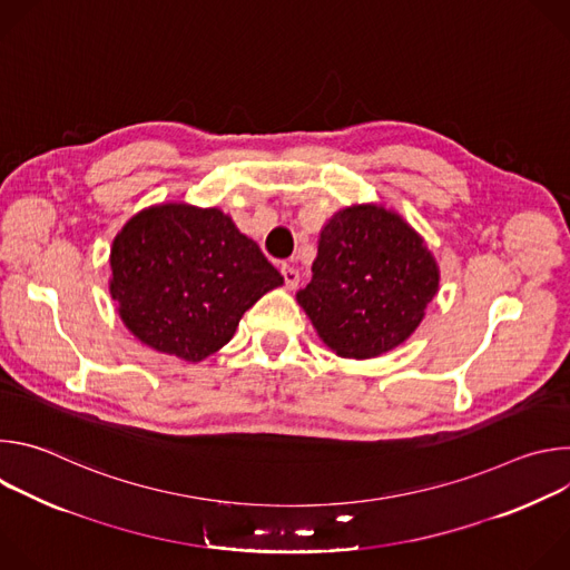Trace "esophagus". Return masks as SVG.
Here are the masks:
<instances>
[{
    "label": "esophagus",
    "mask_w": 570,
    "mask_h": 570,
    "mask_svg": "<svg viewBox=\"0 0 570 570\" xmlns=\"http://www.w3.org/2000/svg\"><path fill=\"white\" fill-rule=\"evenodd\" d=\"M282 275H284V282H286L288 288H297V284H299V271L297 268L284 264L282 266Z\"/></svg>",
    "instance_id": "1"
}]
</instances>
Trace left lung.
I'll return each instance as SVG.
<instances>
[{
  "label": "left lung",
  "instance_id": "left-lung-1",
  "mask_svg": "<svg viewBox=\"0 0 570 570\" xmlns=\"http://www.w3.org/2000/svg\"><path fill=\"white\" fill-rule=\"evenodd\" d=\"M311 282L295 299L341 358H376L409 341L440 291L424 236L381 203L350 205L320 229Z\"/></svg>",
  "mask_w": 570,
  "mask_h": 570
}]
</instances>
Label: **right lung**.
I'll return each mask as SVG.
<instances>
[{
	"mask_svg": "<svg viewBox=\"0 0 570 570\" xmlns=\"http://www.w3.org/2000/svg\"><path fill=\"white\" fill-rule=\"evenodd\" d=\"M108 288L146 347L200 363L227 345L259 297L284 284L257 243L218 207L159 203L115 236Z\"/></svg>",
	"mask_w": 570,
	"mask_h": 570,
	"instance_id": "add662e5",
	"label": "right lung"
}]
</instances>
